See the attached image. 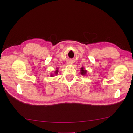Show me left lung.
Returning <instances> with one entry per match:
<instances>
[{"label":"left lung","instance_id":"1","mask_svg":"<svg viewBox=\"0 0 133 133\" xmlns=\"http://www.w3.org/2000/svg\"><path fill=\"white\" fill-rule=\"evenodd\" d=\"M86 72H87V71L86 70H84V68L83 67H82L81 68V74L82 75H85L86 74Z\"/></svg>","mask_w":133,"mask_h":133}]
</instances>
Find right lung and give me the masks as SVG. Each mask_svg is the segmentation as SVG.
<instances>
[{
    "label": "right lung",
    "mask_w": 133,
    "mask_h": 133,
    "mask_svg": "<svg viewBox=\"0 0 133 133\" xmlns=\"http://www.w3.org/2000/svg\"><path fill=\"white\" fill-rule=\"evenodd\" d=\"M55 74H56V75L57 74H58V70H56V71H55ZM51 76H52V77L53 75H51Z\"/></svg>",
    "instance_id": "obj_1"
}]
</instances>
